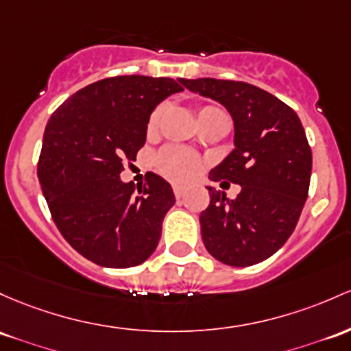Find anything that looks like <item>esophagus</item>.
<instances>
[{
    "mask_svg": "<svg viewBox=\"0 0 351 351\" xmlns=\"http://www.w3.org/2000/svg\"><path fill=\"white\" fill-rule=\"evenodd\" d=\"M173 191H175L176 199H182L184 196V188L180 186V184H175V186H173Z\"/></svg>",
    "mask_w": 351,
    "mask_h": 351,
    "instance_id": "1",
    "label": "esophagus"
}]
</instances>
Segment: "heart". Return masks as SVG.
Returning <instances> with one entry per match:
<instances>
[{
	"instance_id": "obj_1",
	"label": "heart",
	"mask_w": 351,
	"mask_h": 351,
	"mask_svg": "<svg viewBox=\"0 0 351 351\" xmlns=\"http://www.w3.org/2000/svg\"><path fill=\"white\" fill-rule=\"evenodd\" d=\"M218 108L213 106H205L199 110V114L206 113V111H217ZM161 113H163V106H158L152 114H149L148 125H146V132L155 133L158 128V123H160ZM156 167L163 173L165 176H168L173 182H190L202 169V160L196 153L190 152V149L183 148L178 145H168L165 148L160 149V153L156 155Z\"/></svg>"
}]
</instances>
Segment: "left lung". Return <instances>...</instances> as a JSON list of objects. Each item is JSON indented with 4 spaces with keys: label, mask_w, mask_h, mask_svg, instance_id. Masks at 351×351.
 <instances>
[{
    "label": "left lung",
    "mask_w": 351,
    "mask_h": 351,
    "mask_svg": "<svg viewBox=\"0 0 351 351\" xmlns=\"http://www.w3.org/2000/svg\"><path fill=\"white\" fill-rule=\"evenodd\" d=\"M178 82L221 103L234 125V149L211 169L210 178L241 190L228 199L208 186L210 205L199 215L205 248L230 267L260 263L290 238L308 198L311 149L302 121L282 99L250 83Z\"/></svg>",
    "instance_id": "obj_1"
}]
</instances>
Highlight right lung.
Masks as SVG:
<instances>
[{"label":"right lung","instance_id":"obj_1","mask_svg":"<svg viewBox=\"0 0 351 351\" xmlns=\"http://www.w3.org/2000/svg\"><path fill=\"white\" fill-rule=\"evenodd\" d=\"M178 91L171 78L99 80L69 96L46 125L38 178L53 221L99 267H136L156 250L175 205L171 186L155 173L145 184L123 183L119 173L143 148L153 110Z\"/></svg>","mask_w":351,"mask_h":351}]
</instances>
